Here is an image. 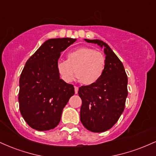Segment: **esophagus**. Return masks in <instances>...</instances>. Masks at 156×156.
<instances>
[{"mask_svg":"<svg viewBox=\"0 0 156 156\" xmlns=\"http://www.w3.org/2000/svg\"><path fill=\"white\" fill-rule=\"evenodd\" d=\"M78 87H76V86H75V93H76V94H78Z\"/></svg>","mask_w":156,"mask_h":156,"instance_id":"obj_1","label":"esophagus"}]
</instances>
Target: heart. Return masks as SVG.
Here are the masks:
<instances>
[{"label":"heart","instance_id":"obj_1","mask_svg":"<svg viewBox=\"0 0 156 156\" xmlns=\"http://www.w3.org/2000/svg\"><path fill=\"white\" fill-rule=\"evenodd\" d=\"M105 58L99 52L89 48H80L69 52L67 61L57 63V70L65 82L72 81L76 72L80 83L92 85L98 81L105 72Z\"/></svg>","mask_w":156,"mask_h":156}]
</instances>
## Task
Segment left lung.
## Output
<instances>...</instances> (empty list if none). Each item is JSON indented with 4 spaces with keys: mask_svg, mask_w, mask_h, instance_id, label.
I'll return each mask as SVG.
<instances>
[{
    "mask_svg": "<svg viewBox=\"0 0 156 156\" xmlns=\"http://www.w3.org/2000/svg\"><path fill=\"white\" fill-rule=\"evenodd\" d=\"M103 48L105 69L103 76L92 85L82 86L78 95L82 100L80 117L87 130L101 133L112 128L125 109L128 96V77L124 66L105 42L99 39H84Z\"/></svg>",
    "mask_w": 156,
    "mask_h": 156,
    "instance_id": "obj_1",
    "label": "left lung"
}]
</instances>
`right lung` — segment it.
<instances>
[{
    "instance_id": "1",
    "label": "right lung",
    "mask_w": 156,
    "mask_h": 156,
    "mask_svg": "<svg viewBox=\"0 0 156 156\" xmlns=\"http://www.w3.org/2000/svg\"><path fill=\"white\" fill-rule=\"evenodd\" d=\"M76 39H51L27 61L20 78L19 108L23 119L34 129L54 128L62 111L75 94L73 84L61 79L57 63L62 52Z\"/></svg>"
}]
</instances>
